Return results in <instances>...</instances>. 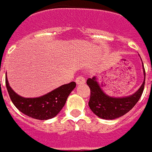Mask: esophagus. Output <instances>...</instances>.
I'll return each mask as SVG.
<instances>
[{
  "label": "esophagus",
  "instance_id": "1",
  "mask_svg": "<svg viewBox=\"0 0 152 152\" xmlns=\"http://www.w3.org/2000/svg\"><path fill=\"white\" fill-rule=\"evenodd\" d=\"M76 83L77 85H80V84L85 83V79L82 76H78L76 80Z\"/></svg>",
  "mask_w": 152,
  "mask_h": 152
}]
</instances>
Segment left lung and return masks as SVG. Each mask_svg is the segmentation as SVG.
Here are the masks:
<instances>
[{
    "instance_id": "8db88e82",
    "label": "left lung",
    "mask_w": 152,
    "mask_h": 152,
    "mask_svg": "<svg viewBox=\"0 0 152 152\" xmlns=\"http://www.w3.org/2000/svg\"><path fill=\"white\" fill-rule=\"evenodd\" d=\"M142 67L145 77L143 83L134 94L127 96H110L102 90L98 79L96 76L88 79L86 83L90 89L89 107L93 113L102 119L113 120L129 112L137 104L143 93L145 82V71L144 65H142Z\"/></svg>"
}]
</instances>
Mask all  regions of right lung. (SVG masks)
Masks as SVG:
<instances>
[{"label": "right lung", "instance_id": "obj_1", "mask_svg": "<svg viewBox=\"0 0 152 152\" xmlns=\"http://www.w3.org/2000/svg\"><path fill=\"white\" fill-rule=\"evenodd\" d=\"M5 83L14 105L25 115L41 121L56 117L64 107L70 93L76 87V83L71 82L39 97L26 98L17 94L11 89L7 77Z\"/></svg>", "mask_w": 152, "mask_h": 152}]
</instances>
